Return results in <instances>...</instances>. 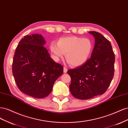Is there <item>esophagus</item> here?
<instances>
[{"label":"esophagus","instance_id":"34e87169","mask_svg":"<svg viewBox=\"0 0 128 128\" xmlns=\"http://www.w3.org/2000/svg\"><path fill=\"white\" fill-rule=\"evenodd\" d=\"M67 70H68V69H67V68H66V67L64 68V73H66L67 72Z\"/></svg>","mask_w":128,"mask_h":128}]
</instances>
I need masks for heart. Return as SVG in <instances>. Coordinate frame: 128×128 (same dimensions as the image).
<instances>
[{"instance_id":"1","label":"heart","mask_w":128,"mask_h":128,"mask_svg":"<svg viewBox=\"0 0 128 128\" xmlns=\"http://www.w3.org/2000/svg\"><path fill=\"white\" fill-rule=\"evenodd\" d=\"M50 48L55 60L62 59L66 53V58L70 64L73 67H79L89 59L93 45L88 38L69 36L60 38L58 43L52 42Z\"/></svg>"}]
</instances>
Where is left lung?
I'll use <instances>...</instances> for the list:
<instances>
[{
	"label": "left lung",
	"mask_w": 128,
	"mask_h": 128,
	"mask_svg": "<svg viewBox=\"0 0 128 128\" xmlns=\"http://www.w3.org/2000/svg\"><path fill=\"white\" fill-rule=\"evenodd\" d=\"M88 32L95 39L90 58L83 65L67 72L72 80L69 86L71 94L82 100L104 94L114 73L115 56L110 42L99 32Z\"/></svg>",
	"instance_id": "obj_1"
}]
</instances>
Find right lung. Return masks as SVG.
<instances>
[{
	"mask_svg": "<svg viewBox=\"0 0 128 128\" xmlns=\"http://www.w3.org/2000/svg\"><path fill=\"white\" fill-rule=\"evenodd\" d=\"M45 44L40 34L25 36L19 42L13 61V75L18 88L38 99L49 95L64 71L62 66L52 59L44 47Z\"/></svg>",
	"mask_w": 128,
	"mask_h": 128,
	"instance_id": "right-lung-1",
	"label": "right lung"
}]
</instances>
